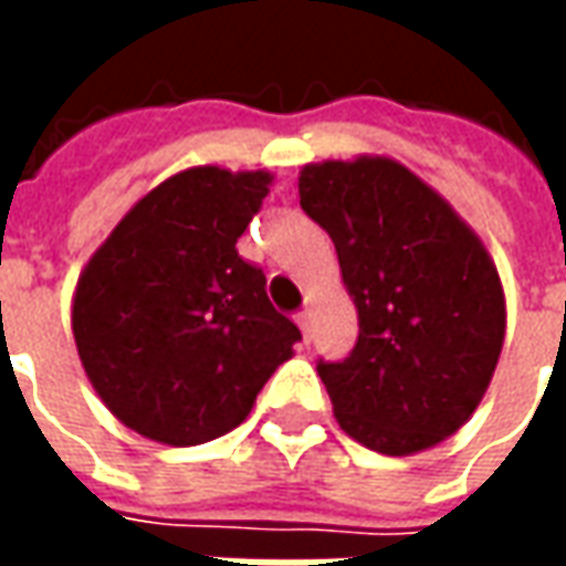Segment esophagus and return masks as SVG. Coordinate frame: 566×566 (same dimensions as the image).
Instances as JSON below:
<instances>
[{"label":"esophagus","instance_id":"34e87169","mask_svg":"<svg viewBox=\"0 0 566 566\" xmlns=\"http://www.w3.org/2000/svg\"><path fill=\"white\" fill-rule=\"evenodd\" d=\"M296 324H300V331H303V339H312V308H303L300 315H296Z\"/></svg>","mask_w":566,"mask_h":566}]
</instances>
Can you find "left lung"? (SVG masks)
I'll use <instances>...</instances> for the list:
<instances>
[{"mask_svg":"<svg viewBox=\"0 0 566 566\" xmlns=\"http://www.w3.org/2000/svg\"><path fill=\"white\" fill-rule=\"evenodd\" d=\"M300 206L331 233L357 343L318 364L333 416L360 446L406 458L458 433L506 336L497 266L449 199L385 154L306 163Z\"/></svg>","mask_w":566,"mask_h":566,"instance_id":"left-lung-1","label":"left lung"}]
</instances>
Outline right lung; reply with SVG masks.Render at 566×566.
Segmentation results:
<instances>
[{"instance_id":"1","label":"right lung","mask_w":566,"mask_h":566,"mask_svg":"<svg viewBox=\"0 0 566 566\" xmlns=\"http://www.w3.org/2000/svg\"><path fill=\"white\" fill-rule=\"evenodd\" d=\"M272 172L193 166L117 221L81 270L72 333L108 412L163 446H199L239 427L300 339L272 308L266 275L235 242Z\"/></svg>"}]
</instances>
